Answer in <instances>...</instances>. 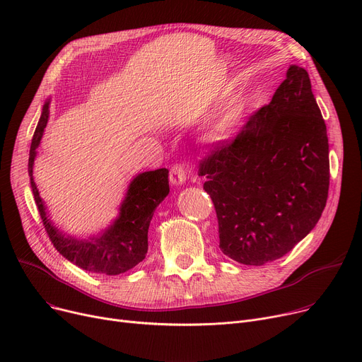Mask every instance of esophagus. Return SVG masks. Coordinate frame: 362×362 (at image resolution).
<instances>
[{"label": "esophagus", "mask_w": 362, "mask_h": 362, "mask_svg": "<svg viewBox=\"0 0 362 362\" xmlns=\"http://www.w3.org/2000/svg\"><path fill=\"white\" fill-rule=\"evenodd\" d=\"M170 182L175 186H182L186 182V170L176 164L170 168Z\"/></svg>", "instance_id": "34e87169"}]
</instances>
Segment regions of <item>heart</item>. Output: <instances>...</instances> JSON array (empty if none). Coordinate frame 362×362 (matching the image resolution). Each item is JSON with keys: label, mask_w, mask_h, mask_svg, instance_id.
<instances>
[{"label": "heart", "mask_w": 362, "mask_h": 362, "mask_svg": "<svg viewBox=\"0 0 362 362\" xmlns=\"http://www.w3.org/2000/svg\"><path fill=\"white\" fill-rule=\"evenodd\" d=\"M236 117V112H230L229 116H227V119H226V122H230V120H233Z\"/></svg>", "instance_id": "heart-1"}]
</instances>
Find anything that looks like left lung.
<instances>
[{
	"mask_svg": "<svg viewBox=\"0 0 362 362\" xmlns=\"http://www.w3.org/2000/svg\"><path fill=\"white\" fill-rule=\"evenodd\" d=\"M220 250L245 265L286 255L317 224L329 195L326 123L305 69L292 64L272 103L199 165Z\"/></svg>",
	"mask_w": 362,
	"mask_h": 362,
	"instance_id": "obj_1",
	"label": "left lung"
}]
</instances>
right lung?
I'll return each mask as SVG.
<instances>
[{
  "label": "right lung",
  "instance_id": "right-lung-1",
  "mask_svg": "<svg viewBox=\"0 0 362 362\" xmlns=\"http://www.w3.org/2000/svg\"><path fill=\"white\" fill-rule=\"evenodd\" d=\"M48 117L49 100H47L42 107L40 123L33 133L28 171L35 204L41 214L45 230L54 243V248L67 261L90 273L116 276L133 269L146 255L149 223L156 208L168 195V170L158 168L154 171H144L133 177L127 186L124 199L120 204L119 216L101 233L85 239L63 233L51 221L33 179L36 149L41 144Z\"/></svg>",
  "mask_w": 362,
  "mask_h": 362
}]
</instances>
